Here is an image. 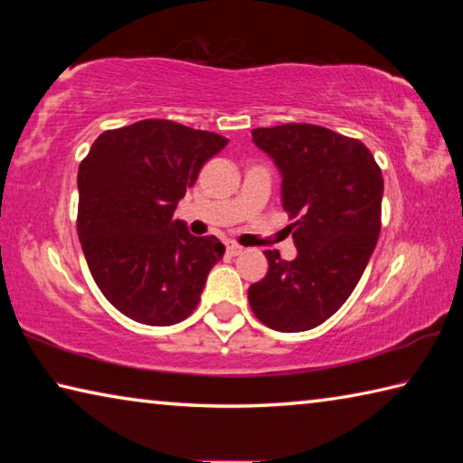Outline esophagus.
<instances>
[{
    "mask_svg": "<svg viewBox=\"0 0 463 463\" xmlns=\"http://www.w3.org/2000/svg\"><path fill=\"white\" fill-rule=\"evenodd\" d=\"M226 253H229L231 257H237L242 253V247L237 245V242H229V245H226Z\"/></svg>",
    "mask_w": 463,
    "mask_h": 463,
    "instance_id": "1",
    "label": "esophagus"
}]
</instances>
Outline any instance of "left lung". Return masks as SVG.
<instances>
[{
	"instance_id": "left-lung-1",
	"label": "left lung",
	"mask_w": 463,
	"mask_h": 463,
	"mask_svg": "<svg viewBox=\"0 0 463 463\" xmlns=\"http://www.w3.org/2000/svg\"><path fill=\"white\" fill-rule=\"evenodd\" d=\"M281 174L298 255L265 250L268 276L249 288L253 315L281 333L323 325L362 279L382 229L383 177L362 140L317 124L250 130Z\"/></svg>"
}]
</instances>
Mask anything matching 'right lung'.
<instances>
[{"label":"right lung","mask_w":463,"mask_h":463,"mask_svg":"<svg viewBox=\"0 0 463 463\" xmlns=\"http://www.w3.org/2000/svg\"><path fill=\"white\" fill-rule=\"evenodd\" d=\"M226 143L174 120H140L101 132L81 161L77 234L93 281L124 317L169 326L198 307L224 245L194 237L174 213Z\"/></svg>","instance_id":"add662e5"}]
</instances>
